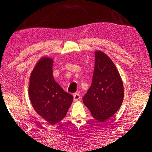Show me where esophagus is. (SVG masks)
<instances>
[{
  "mask_svg": "<svg viewBox=\"0 0 152 152\" xmlns=\"http://www.w3.org/2000/svg\"><path fill=\"white\" fill-rule=\"evenodd\" d=\"M81 99V96L79 95V93H74V101H79Z\"/></svg>",
  "mask_w": 152,
  "mask_h": 152,
  "instance_id": "obj_1",
  "label": "esophagus"
}]
</instances>
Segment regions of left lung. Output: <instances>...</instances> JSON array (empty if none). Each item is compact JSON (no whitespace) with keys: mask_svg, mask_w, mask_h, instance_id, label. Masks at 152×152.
Returning <instances> with one entry per match:
<instances>
[{"mask_svg":"<svg viewBox=\"0 0 152 152\" xmlns=\"http://www.w3.org/2000/svg\"><path fill=\"white\" fill-rule=\"evenodd\" d=\"M124 96L123 82L115 64L105 53L96 51L92 83L82 99L83 104L93 118L103 122L117 112Z\"/></svg>","mask_w":152,"mask_h":152,"instance_id":"1","label":"left lung"}]
</instances>
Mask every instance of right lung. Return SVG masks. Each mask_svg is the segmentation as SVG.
Wrapping results in <instances>:
<instances>
[{
  "instance_id": "right-lung-1",
  "label": "right lung",
  "mask_w": 152,
  "mask_h": 152,
  "mask_svg": "<svg viewBox=\"0 0 152 152\" xmlns=\"http://www.w3.org/2000/svg\"><path fill=\"white\" fill-rule=\"evenodd\" d=\"M53 60L44 57L31 73L28 95L34 110L51 125L65 117L73 96L65 92L55 81Z\"/></svg>"
}]
</instances>
